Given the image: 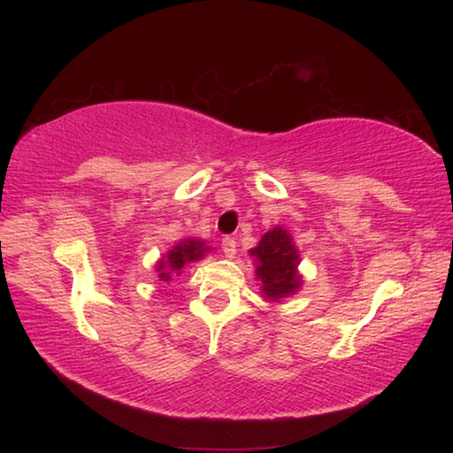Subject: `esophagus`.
I'll list each match as a JSON object with an SVG mask.
<instances>
[{
  "instance_id": "34e87169",
  "label": "esophagus",
  "mask_w": 453,
  "mask_h": 453,
  "mask_svg": "<svg viewBox=\"0 0 453 453\" xmlns=\"http://www.w3.org/2000/svg\"><path fill=\"white\" fill-rule=\"evenodd\" d=\"M221 248H224L226 257L232 259L235 256V251H237V242L234 240V237H224V242H221Z\"/></svg>"
}]
</instances>
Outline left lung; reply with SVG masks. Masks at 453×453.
Here are the masks:
<instances>
[{"instance_id": "8db88e82", "label": "left lung", "mask_w": 453, "mask_h": 453, "mask_svg": "<svg viewBox=\"0 0 453 453\" xmlns=\"http://www.w3.org/2000/svg\"><path fill=\"white\" fill-rule=\"evenodd\" d=\"M250 256L256 262V278L262 281L265 300L280 302L302 288V275L297 273L300 254L288 229L273 227L262 235V240Z\"/></svg>"}]
</instances>
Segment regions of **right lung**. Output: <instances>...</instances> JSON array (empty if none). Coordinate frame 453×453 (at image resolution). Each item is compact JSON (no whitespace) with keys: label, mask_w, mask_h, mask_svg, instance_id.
<instances>
[{"label":"right lung","mask_w":453,"mask_h":453,"mask_svg":"<svg viewBox=\"0 0 453 453\" xmlns=\"http://www.w3.org/2000/svg\"><path fill=\"white\" fill-rule=\"evenodd\" d=\"M210 248L205 245L202 240H181L180 243H175L173 248L167 251V254L157 262V272H159V280L162 281H170L172 273H178L191 262H199L205 254H208Z\"/></svg>","instance_id":"obj_1"}]
</instances>
